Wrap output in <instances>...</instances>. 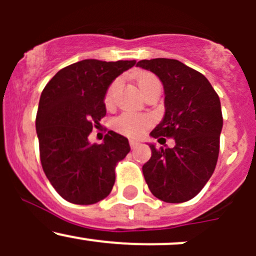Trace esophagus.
I'll return each mask as SVG.
<instances>
[{
    "label": "esophagus",
    "mask_w": 256,
    "mask_h": 256,
    "mask_svg": "<svg viewBox=\"0 0 256 256\" xmlns=\"http://www.w3.org/2000/svg\"><path fill=\"white\" fill-rule=\"evenodd\" d=\"M130 146L131 148H136L138 146H140V142L138 140H130Z\"/></svg>",
    "instance_id": "1"
}]
</instances>
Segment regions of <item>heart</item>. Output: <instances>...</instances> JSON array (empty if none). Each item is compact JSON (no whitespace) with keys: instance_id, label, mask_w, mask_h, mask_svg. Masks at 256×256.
<instances>
[{"instance_id":"heart-1","label":"heart","mask_w":256,"mask_h":256,"mask_svg":"<svg viewBox=\"0 0 256 256\" xmlns=\"http://www.w3.org/2000/svg\"><path fill=\"white\" fill-rule=\"evenodd\" d=\"M120 85V79H116L108 88L106 94H105V104L110 106L114 102V96ZM138 85L140 88L141 92L146 95L150 90L156 85L160 84V80L156 76L151 73H142L138 76ZM115 128L118 132L128 136H140L142 135L144 131L151 125V118L146 115H135V114H122L115 120Z\"/></svg>"}]
</instances>
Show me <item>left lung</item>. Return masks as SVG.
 <instances>
[{"label":"left lung","mask_w":256,"mask_h":256,"mask_svg":"<svg viewBox=\"0 0 256 256\" xmlns=\"http://www.w3.org/2000/svg\"><path fill=\"white\" fill-rule=\"evenodd\" d=\"M164 89V118L151 136L174 138V148L151 147V158L142 166L152 194L167 203L192 200L216 168L223 128L220 100L208 79L176 59L140 60ZM166 141V138H164Z\"/></svg>","instance_id":"left-lung-1"}]
</instances>
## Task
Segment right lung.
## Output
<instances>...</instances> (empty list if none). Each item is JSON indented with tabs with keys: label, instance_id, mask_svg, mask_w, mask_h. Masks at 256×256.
<instances>
[{
	"label": "right lung",
	"instance_id": "add662e5",
	"mask_svg": "<svg viewBox=\"0 0 256 256\" xmlns=\"http://www.w3.org/2000/svg\"><path fill=\"white\" fill-rule=\"evenodd\" d=\"M135 64L85 59L60 69L43 89L36 118L40 164L68 202L94 204L112 192L116 164L130 152L128 138L109 131L104 142L92 144L88 136L106 115L109 85Z\"/></svg>",
	"mask_w": 256,
	"mask_h": 256
}]
</instances>
